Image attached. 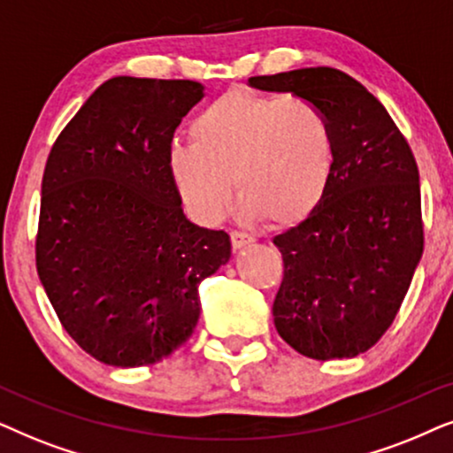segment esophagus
I'll use <instances>...</instances> for the list:
<instances>
[{
	"instance_id": "1",
	"label": "esophagus",
	"mask_w": 453,
	"mask_h": 453,
	"mask_svg": "<svg viewBox=\"0 0 453 453\" xmlns=\"http://www.w3.org/2000/svg\"><path fill=\"white\" fill-rule=\"evenodd\" d=\"M230 238H232V246H234V249H242V246L255 242V238H252L250 234L240 232V230H232Z\"/></svg>"
}]
</instances>
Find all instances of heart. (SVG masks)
<instances>
[{
	"mask_svg": "<svg viewBox=\"0 0 453 453\" xmlns=\"http://www.w3.org/2000/svg\"><path fill=\"white\" fill-rule=\"evenodd\" d=\"M190 144L170 155L186 209L203 223L219 219L240 192V213L296 226L317 211L334 176V132L315 104L296 96L232 90L190 124Z\"/></svg>",
	"mask_w": 453,
	"mask_h": 453,
	"instance_id": "b5f03b06",
	"label": "heart"
}]
</instances>
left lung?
I'll return each mask as SVG.
<instances>
[{
	"label": "left lung",
	"mask_w": 453,
	"mask_h": 453,
	"mask_svg": "<svg viewBox=\"0 0 453 453\" xmlns=\"http://www.w3.org/2000/svg\"><path fill=\"white\" fill-rule=\"evenodd\" d=\"M315 104L334 132V176L283 257L275 329L303 357L352 358L391 327L423 257L418 167L388 110L346 72L319 65L249 78Z\"/></svg>",
	"instance_id": "left-lung-1"
}]
</instances>
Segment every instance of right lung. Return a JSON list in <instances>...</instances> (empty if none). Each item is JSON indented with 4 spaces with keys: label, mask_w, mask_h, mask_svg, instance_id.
<instances>
[{
    "label": "right lung",
    "mask_w": 453,
    "mask_h": 453,
    "mask_svg": "<svg viewBox=\"0 0 453 453\" xmlns=\"http://www.w3.org/2000/svg\"><path fill=\"white\" fill-rule=\"evenodd\" d=\"M195 81L116 76L59 132L41 182L37 273L62 327L110 366H147L192 335L198 286L232 255L223 230L186 219L173 132Z\"/></svg>",
    "instance_id": "1"
}]
</instances>
